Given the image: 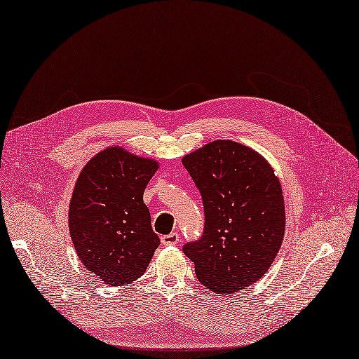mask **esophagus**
Here are the masks:
<instances>
[{
    "label": "esophagus",
    "instance_id": "34e87169",
    "mask_svg": "<svg viewBox=\"0 0 359 359\" xmlns=\"http://www.w3.org/2000/svg\"><path fill=\"white\" fill-rule=\"evenodd\" d=\"M179 241H180V236H179L177 231H173V233H170V235L161 236V243L163 245H177Z\"/></svg>",
    "mask_w": 359,
    "mask_h": 359
}]
</instances>
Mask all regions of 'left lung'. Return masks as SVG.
I'll use <instances>...</instances> for the list:
<instances>
[{
	"label": "left lung",
	"mask_w": 359,
	"mask_h": 359,
	"mask_svg": "<svg viewBox=\"0 0 359 359\" xmlns=\"http://www.w3.org/2000/svg\"><path fill=\"white\" fill-rule=\"evenodd\" d=\"M204 204V233L183 252L207 289L231 294L267 273L285 238V199L273 167L233 141L184 155Z\"/></svg>",
	"instance_id": "8db88e82"
}]
</instances>
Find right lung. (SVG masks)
I'll return each instance as SVG.
<instances>
[{
    "mask_svg": "<svg viewBox=\"0 0 359 359\" xmlns=\"http://www.w3.org/2000/svg\"><path fill=\"white\" fill-rule=\"evenodd\" d=\"M158 163L120 147L90 158L76 180L69 230L83 267L108 286L141 277L160 245L144 202Z\"/></svg>",
    "mask_w": 359,
    "mask_h": 359,
    "instance_id": "add662e5",
    "label": "right lung"
}]
</instances>
